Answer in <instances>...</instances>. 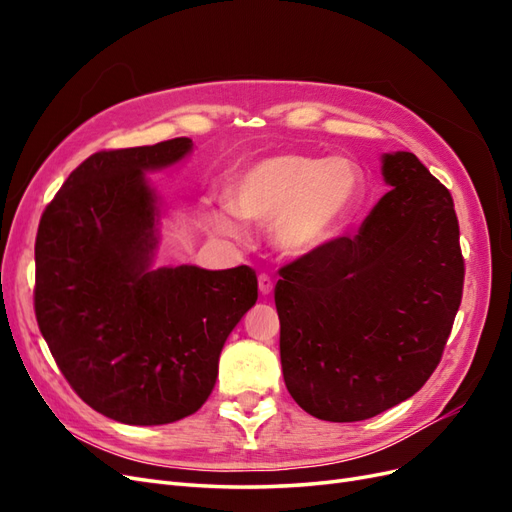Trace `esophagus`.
Masks as SVG:
<instances>
[{"mask_svg": "<svg viewBox=\"0 0 512 512\" xmlns=\"http://www.w3.org/2000/svg\"><path fill=\"white\" fill-rule=\"evenodd\" d=\"M273 286H275L273 277H269L267 273H262V275L258 277V288H260V294H262V297H269V294L273 292Z\"/></svg>", "mask_w": 512, "mask_h": 512, "instance_id": "34e87169", "label": "esophagus"}]
</instances>
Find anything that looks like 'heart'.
I'll return each instance as SVG.
<instances>
[{"mask_svg":"<svg viewBox=\"0 0 512 512\" xmlns=\"http://www.w3.org/2000/svg\"><path fill=\"white\" fill-rule=\"evenodd\" d=\"M363 173L356 162L335 156L277 153L235 175L228 205L209 215L222 237L239 239L243 226L271 224V241L288 256H307L335 241L361 203Z\"/></svg>","mask_w":512,"mask_h":512,"instance_id":"obj_1","label":"heart"}]
</instances>
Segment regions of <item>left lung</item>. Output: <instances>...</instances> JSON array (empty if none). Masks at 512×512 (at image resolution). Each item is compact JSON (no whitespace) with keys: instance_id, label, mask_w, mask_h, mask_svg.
Returning <instances> with one entry per match:
<instances>
[{"instance_id":"8db88e82","label":"left lung","mask_w":512,"mask_h":512,"mask_svg":"<svg viewBox=\"0 0 512 512\" xmlns=\"http://www.w3.org/2000/svg\"><path fill=\"white\" fill-rule=\"evenodd\" d=\"M391 185L356 235L280 269L286 389L316 418L365 421L438 367L463 294L453 196L410 151L382 156Z\"/></svg>"}]
</instances>
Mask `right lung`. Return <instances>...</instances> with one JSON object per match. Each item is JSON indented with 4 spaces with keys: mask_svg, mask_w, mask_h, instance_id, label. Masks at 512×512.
<instances>
[{
    "mask_svg": "<svg viewBox=\"0 0 512 512\" xmlns=\"http://www.w3.org/2000/svg\"><path fill=\"white\" fill-rule=\"evenodd\" d=\"M190 151L185 136L98 151L38 226L40 333L74 393L126 425L175 423L203 406L226 337L258 299L247 265L149 269L160 209L145 173Z\"/></svg>",
    "mask_w": 512,
    "mask_h": 512,
    "instance_id": "obj_1",
    "label": "right lung"
}]
</instances>
